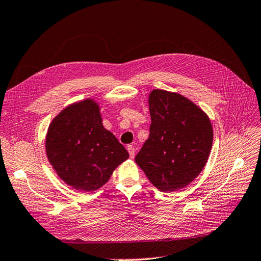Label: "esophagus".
Wrapping results in <instances>:
<instances>
[{"instance_id":"1","label":"esophagus","mask_w":261,"mask_h":261,"mask_svg":"<svg viewBox=\"0 0 261 261\" xmlns=\"http://www.w3.org/2000/svg\"><path fill=\"white\" fill-rule=\"evenodd\" d=\"M127 149H128V152H129V155H130V158H134V146L133 145H128L127 146Z\"/></svg>"}]
</instances>
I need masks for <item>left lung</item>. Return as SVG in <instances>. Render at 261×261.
Wrapping results in <instances>:
<instances>
[{
  "label": "left lung",
  "instance_id": "1",
  "mask_svg": "<svg viewBox=\"0 0 261 261\" xmlns=\"http://www.w3.org/2000/svg\"><path fill=\"white\" fill-rule=\"evenodd\" d=\"M149 138L136 163L163 192L187 187L204 169L214 131L207 114L179 93L153 90L148 95Z\"/></svg>",
  "mask_w": 261,
  "mask_h": 261
}]
</instances>
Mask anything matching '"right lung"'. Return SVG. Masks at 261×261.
<instances>
[{
  "label": "right lung",
  "instance_id": "add662e5",
  "mask_svg": "<svg viewBox=\"0 0 261 261\" xmlns=\"http://www.w3.org/2000/svg\"><path fill=\"white\" fill-rule=\"evenodd\" d=\"M45 150L57 175L72 189L93 192L129 158L127 149L104 128L93 98L64 108L49 123Z\"/></svg>",
  "mask_w": 261,
  "mask_h": 261
}]
</instances>
